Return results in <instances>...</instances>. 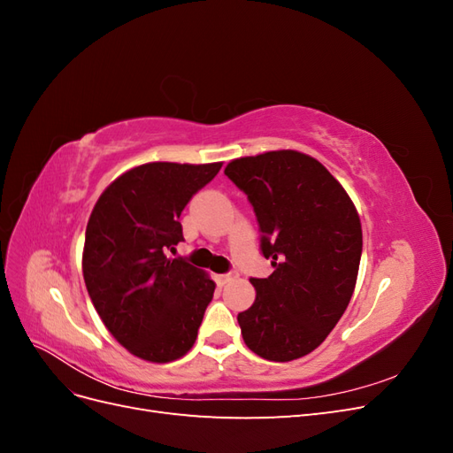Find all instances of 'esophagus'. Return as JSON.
<instances>
[{"instance_id": "esophagus-1", "label": "esophagus", "mask_w": 453, "mask_h": 453, "mask_svg": "<svg viewBox=\"0 0 453 453\" xmlns=\"http://www.w3.org/2000/svg\"><path fill=\"white\" fill-rule=\"evenodd\" d=\"M238 278L236 272H228V273H221V276H217L219 283H228V281H234Z\"/></svg>"}]
</instances>
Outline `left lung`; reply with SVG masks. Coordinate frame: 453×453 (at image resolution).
Here are the masks:
<instances>
[{
    "instance_id": "8db88e82",
    "label": "left lung",
    "mask_w": 453,
    "mask_h": 453,
    "mask_svg": "<svg viewBox=\"0 0 453 453\" xmlns=\"http://www.w3.org/2000/svg\"><path fill=\"white\" fill-rule=\"evenodd\" d=\"M225 175L248 195L260 251L273 266L251 278L257 298L238 313L258 357L285 363L318 348L346 311L363 251L359 213L321 162L298 150L232 160Z\"/></svg>"
}]
</instances>
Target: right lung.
<instances>
[{
    "instance_id": "right-lung-1",
    "label": "right lung",
    "mask_w": 453,
    "mask_h": 453,
    "mask_svg": "<svg viewBox=\"0 0 453 453\" xmlns=\"http://www.w3.org/2000/svg\"><path fill=\"white\" fill-rule=\"evenodd\" d=\"M223 162H149L109 185L90 213L83 278L107 331L132 355L170 363L193 348L215 283L185 258L181 211Z\"/></svg>"
}]
</instances>
